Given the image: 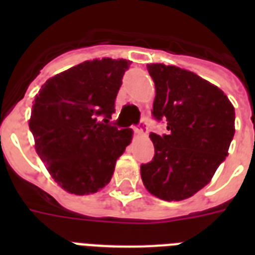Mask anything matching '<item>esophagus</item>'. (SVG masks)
Segmentation results:
<instances>
[{
    "mask_svg": "<svg viewBox=\"0 0 255 255\" xmlns=\"http://www.w3.org/2000/svg\"><path fill=\"white\" fill-rule=\"evenodd\" d=\"M133 131H135V133H137V135H140V136H147V133H148L147 120H145V119L140 120L139 127L133 128Z\"/></svg>",
    "mask_w": 255,
    "mask_h": 255,
    "instance_id": "1",
    "label": "esophagus"
}]
</instances>
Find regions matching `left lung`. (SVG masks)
Segmentation results:
<instances>
[{
    "instance_id": "8db88e82",
    "label": "left lung",
    "mask_w": 255,
    "mask_h": 255,
    "mask_svg": "<svg viewBox=\"0 0 255 255\" xmlns=\"http://www.w3.org/2000/svg\"><path fill=\"white\" fill-rule=\"evenodd\" d=\"M152 115L167 120V135L151 132L155 156L141 164L144 186L165 201L193 196L212 180L234 136L233 104L217 86L176 66L152 63Z\"/></svg>"
}]
</instances>
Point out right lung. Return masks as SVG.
I'll return each mask as SVG.
<instances>
[{
    "label": "right lung",
    "instance_id": "1",
    "mask_svg": "<svg viewBox=\"0 0 255 255\" xmlns=\"http://www.w3.org/2000/svg\"><path fill=\"white\" fill-rule=\"evenodd\" d=\"M126 59L86 61L50 78L34 100L29 127L35 151L69 193H95L111 180L131 143V128L110 123Z\"/></svg>",
    "mask_w": 255,
    "mask_h": 255
}]
</instances>
